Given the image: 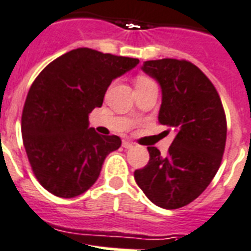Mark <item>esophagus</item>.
I'll return each instance as SVG.
<instances>
[{
	"label": "esophagus",
	"instance_id": "1",
	"mask_svg": "<svg viewBox=\"0 0 251 251\" xmlns=\"http://www.w3.org/2000/svg\"><path fill=\"white\" fill-rule=\"evenodd\" d=\"M133 147V143L132 141H128V140H124L123 141V148H126V149H129V148Z\"/></svg>",
	"mask_w": 251,
	"mask_h": 251
}]
</instances>
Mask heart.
<instances>
[{
	"label": "heart",
	"instance_id": "b5f03b06",
	"mask_svg": "<svg viewBox=\"0 0 251 251\" xmlns=\"http://www.w3.org/2000/svg\"><path fill=\"white\" fill-rule=\"evenodd\" d=\"M148 81H153V79L149 78V77H147V75H139V77H137V79H136V83H137V82H148Z\"/></svg>",
	"mask_w": 251,
	"mask_h": 251
}]
</instances>
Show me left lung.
Wrapping results in <instances>:
<instances>
[{"label":"left lung","instance_id":"obj_1","mask_svg":"<svg viewBox=\"0 0 251 251\" xmlns=\"http://www.w3.org/2000/svg\"><path fill=\"white\" fill-rule=\"evenodd\" d=\"M143 71L160 82L158 122L174 129L176 137L165 157L148 147L149 162L135 170L136 183L161 208H180L216 176L226 141V116L216 87L187 60H149Z\"/></svg>","mask_w":251,"mask_h":251}]
</instances>
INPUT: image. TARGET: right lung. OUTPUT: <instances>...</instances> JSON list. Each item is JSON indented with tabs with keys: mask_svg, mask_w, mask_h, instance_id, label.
<instances>
[{
	"mask_svg": "<svg viewBox=\"0 0 251 251\" xmlns=\"http://www.w3.org/2000/svg\"><path fill=\"white\" fill-rule=\"evenodd\" d=\"M139 60L77 48L43 69L31 85L22 111V139L36 179L60 198H75L98 179L119 136L89 128V114L103 103L112 79Z\"/></svg>",
	"mask_w": 251,
	"mask_h": 251,
	"instance_id": "1",
	"label": "right lung"
}]
</instances>
